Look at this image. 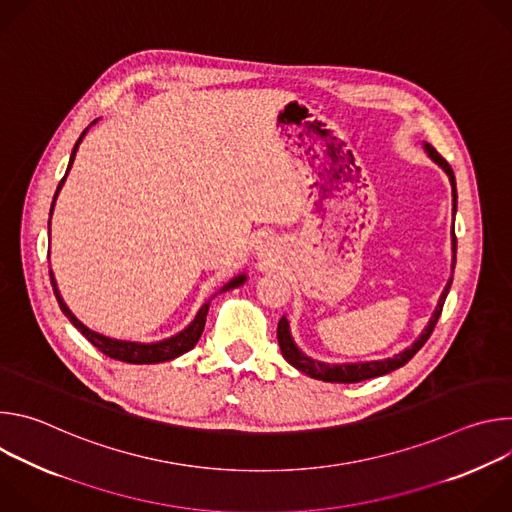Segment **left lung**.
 Returning <instances> with one entry per match:
<instances>
[{
	"instance_id": "left-lung-1",
	"label": "left lung",
	"mask_w": 512,
	"mask_h": 512,
	"mask_svg": "<svg viewBox=\"0 0 512 512\" xmlns=\"http://www.w3.org/2000/svg\"><path fill=\"white\" fill-rule=\"evenodd\" d=\"M423 150L425 154L429 156L431 162H435L437 166H440L448 178H450V184H452V210L456 214V206H458V192H456V176H454V170L450 168V164L437 154L429 143H423ZM456 247H458V241H456V235H454V227H452V275L442 291L440 300H437V306L427 322V326L421 330V334L415 338V342L411 346H407L405 350L389 356V358H383V360H367V362H340V364H330V362H322V360H316L312 356H308L306 352L300 350V346L296 344L294 336H291V330H289V320L285 316H281L279 324H277V340H279V348H281V354L283 358L291 364V367H296L298 371L306 373L308 377L312 379H318V381H324V383H360V381H367V379H373V377H381V375H387L399 367H403V364H407L415 352L427 342V338L431 336L437 320H440V314H442V308H444V302L448 298V291L452 287V279H454V267H456Z\"/></svg>"
}]
</instances>
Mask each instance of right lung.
Listing matches in <instances>:
<instances>
[{
	"label": "right lung",
	"instance_id": "add662e5",
	"mask_svg": "<svg viewBox=\"0 0 512 512\" xmlns=\"http://www.w3.org/2000/svg\"><path fill=\"white\" fill-rule=\"evenodd\" d=\"M97 121H99V119H95V121L81 133V137H79L77 143H75V148H72V152H70V160H68L64 178L60 180V184H58V188H56V194H54V198H52L50 218H48V239H50V221H52V212H54V206H56V198H58V194H60V190H62V186H64V182H66V176H68L72 164H75V158H77V152H79V145H81L83 137L87 135V131H89ZM48 257H50V251H48ZM245 281H247V273H239V275H235L231 281H227L218 291H221V294H223V291L235 289V287L243 285ZM50 283H52V289H54V296H56V300H58V306H60L62 314L70 320V324L75 326V328H77L93 346H97L103 354H107L109 358H115V360L129 362V364H156V362H166V360H174V358L182 356L184 352L192 350V348L196 346L198 338L202 336V330H204V324H206V314H208V308H210V300L216 296V294H214L212 298H208V300L200 306V310L196 312L194 320H192L184 330H180L178 334H174V336H170V338H164V340H156V342H133V340L111 338V336H105V334H99V332L87 328L75 314L70 312V308L64 304V300H62V296H60V289H58V285H56V277H54L52 269H50Z\"/></svg>",
	"mask_w": 512,
	"mask_h": 512
}]
</instances>
